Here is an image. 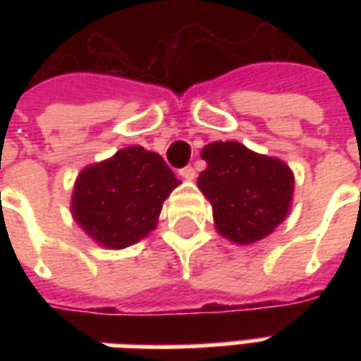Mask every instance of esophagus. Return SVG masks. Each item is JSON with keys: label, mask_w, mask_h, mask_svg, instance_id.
I'll list each match as a JSON object with an SVG mask.
<instances>
[{"label": "esophagus", "mask_w": 361, "mask_h": 361, "mask_svg": "<svg viewBox=\"0 0 361 361\" xmlns=\"http://www.w3.org/2000/svg\"><path fill=\"white\" fill-rule=\"evenodd\" d=\"M180 176L183 178V180H188V181L195 180V170H193L191 166H185V168H181L180 170Z\"/></svg>", "instance_id": "1"}]
</instances>
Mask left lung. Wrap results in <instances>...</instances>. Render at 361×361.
Wrapping results in <instances>:
<instances>
[{"mask_svg": "<svg viewBox=\"0 0 361 361\" xmlns=\"http://www.w3.org/2000/svg\"><path fill=\"white\" fill-rule=\"evenodd\" d=\"M207 168L197 185L212 204L214 228L240 245H250L284 222L294 197V173L280 158L259 154L238 141L204 145Z\"/></svg>", "mask_w": 361, "mask_h": 361, "instance_id": "left-lung-1", "label": "left lung"}]
</instances>
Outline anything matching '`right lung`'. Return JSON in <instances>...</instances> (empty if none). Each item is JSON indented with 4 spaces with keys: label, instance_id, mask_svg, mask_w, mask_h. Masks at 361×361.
I'll list each match as a JSON object with an SVG mask.
<instances>
[{
    "label": "right lung",
    "instance_id": "obj_1",
    "mask_svg": "<svg viewBox=\"0 0 361 361\" xmlns=\"http://www.w3.org/2000/svg\"><path fill=\"white\" fill-rule=\"evenodd\" d=\"M181 181L158 152L135 145L85 166L71 195V214L92 242L123 250L157 228L162 204Z\"/></svg>",
    "mask_w": 361,
    "mask_h": 361
}]
</instances>
